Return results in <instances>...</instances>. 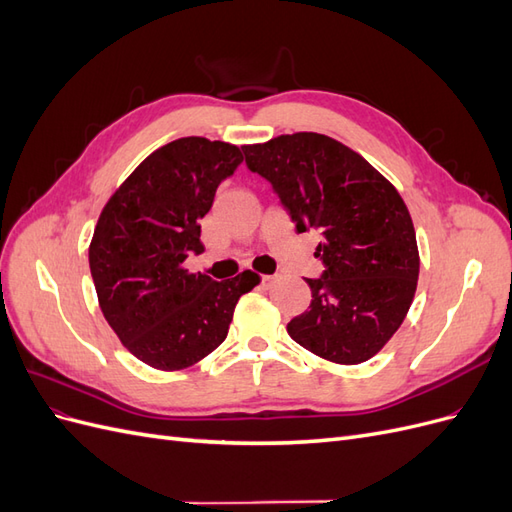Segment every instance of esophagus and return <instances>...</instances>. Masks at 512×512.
Wrapping results in <instances>:
<instances>
[{
	"mask_svg": "<svg viewBox=\"0 0 512 512\" xmlns=\"http://www.w3.org/2000/svg\"><path fill=\"white\" fill-rule=\"evenodd\" d=\"M273 282H275L273 275H262V286H265V288H271Z\"/></svg>",
	"mask_w": 512,
	"mask_h": 512,
	"instance_id": "1",
	"label": "esophagus"
}]
</instances>
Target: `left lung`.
I'll return each mask as SVG.
<instances>
[{
    "label": "left lung",
    "instance_id": "8db88e82",
    "mask_svg": "<svg viewBox=\"0 0 512 512\" xmlns=\"http://www.w3.org/2000/svg\"><path fill=\"white\" fill-rule=\"evenodd\" d=\"M245 162L271 181L297 232H322V260L307 312L288 335L320 359L359 365L395 335L418 282L416 232L395 185L331 136L282 134L245 145Z\"/></svg>",
    "mask_w": 512,
    "mask_h": 512
}]
</instances>
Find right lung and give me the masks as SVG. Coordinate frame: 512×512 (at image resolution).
<instances>
[{"label":"right lung","instance_id":"1","mask_svg":"<svg viewBox=\"0 0 512 512\" xmlns=\"http://www.w3.org/2000/svg\"><path fill=\"white\" fill-rule=\"evenodd\" d=\"M243 162L237 145L185 136L138 164L104 205L89 269L106 322L138 361L179 371L218 348L254 271L215 282L183 260L205 250L200 220L218 185Z\"/></svg>","mask_w":512,"mask_h":512}]
</instances>
